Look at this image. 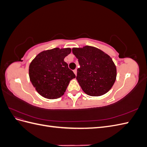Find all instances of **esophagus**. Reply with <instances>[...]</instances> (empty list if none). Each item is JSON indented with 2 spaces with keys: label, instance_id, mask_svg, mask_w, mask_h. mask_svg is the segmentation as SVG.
<instances>
[{
  "label": "esophagus",
  "instance_id": "34e87169",
  "mask_svg": "<svg viewBox=\"0 0 147 147\" xmlns=\"http://www.w3.org/2000/svg\"><path fill=\"white\" fill-rule=\"evenodd\" d=\"M74 74H75V75H77V69H75V70H74Z\"/></svg>",
  "mask_w": 147,
  "mask_h": 147
}]
</instances>
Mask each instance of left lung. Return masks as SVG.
Masks as SVG:
<instances>
[{"mask_svg": "<svg viewBox=\"0 0 147 147\" xmlns=\"http://www.w3.org/2000/svg\"><path fill=\"white\" fill-rule=\"evenodd\" d=\"M78 59L77 80L83 91L89 96H100L107 92L116 80L117 69L112 58L99 49L85 46L74 48Z\"/></svg>", "mask_w": 147, "mask_h": 147, "instance_id": "8db88e82", "label": "left lung"}]
</instances>
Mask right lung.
Returning a JSON list of instances; mask_svg holds the SVG:
<instances>
[{
  "label": "right lung",
  "instance_id": "right-lung-1",
  "mask_svg": "<svg viewBox=\"0 0 147 147\" xmlns=\"http://www.w3.org/2000/svg\"><path fill=\"white\" fill-rule=\"evenodd\" d=\"M70 52L69 48H55L40 53L31 62L30 80L42 96L49 99L59 98L64 94L71 80L75 78L64 61Z\"/></svg>",
  "mask_w": 147,
  "mask_h": 147
}]
</instances>
